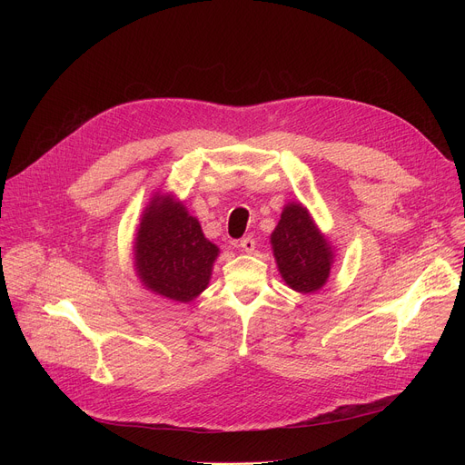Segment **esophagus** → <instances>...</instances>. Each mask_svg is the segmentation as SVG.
<instances>
[{
    "label": "esophagus",
    "mask_w": 465,
    "mask_h": 465,
    "mask_svg": "<svg viewBox=\"0 0 465 465\" xmlns=\"http://www.w3.org/2000/svg\"><path fill=\"white\" fill-rule=\"evenodd\" d=\"M239 246H241V250H242V252H246V253H253V250H255V241H253L252 237H244V239H241Z\"/></svg>",
    "instance_id": "esophagus-1"
}]
</instances>
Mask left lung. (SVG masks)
Wrapping results in <instances>:
<instances>
[{
  "mask_svg": "<svg viewBox=\"0 0 465 465\" xmlns=\"http://www.w3.org/2000/svg\"><path fill=\"white\" fill-rule=\"evenodd\" d=\"M271 244L278 271L292 291L309 294L325 285L335 257L333 248L300 203L283 208Z\"/></svg>",
  "mask_w": 465,
  "mask_h": 465,
  "instance_id": "8db88e82",
  "label": "left lung"
}]
</instances>
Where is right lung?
<instances>
[{
	"mask_svg": "<svg viewBox=\"0 0 465 465\" xmlns=\"http://www.w3.org/2000/svg\"><path fill=\"white\" fill-rule=\"evenodd\" d=\"M219 248L173 194H154L142 215L134 267L142 285L173 302L187 303L212 278Z\"/></svg>",
	"mask_w": 465,
	"mask_h": 465,
	"instance_id": "1",
	"label": "right lung"
}]
</instances>
